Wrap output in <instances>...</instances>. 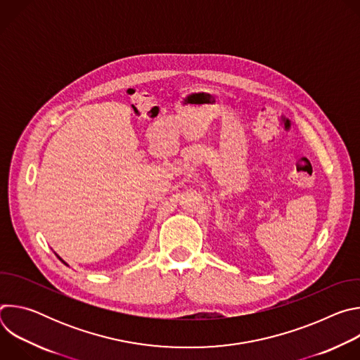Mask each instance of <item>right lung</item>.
Segmentation results:
<instances>
[{"mask_svg":"<svg viewBox=\"0 0 360 360\" xmlns=\"http://www.w3.org/2000/svg\"><path fill=\"white\" fill-rule=\"evenodd\" d=\"M58 258H60V256H58ZM60 259H61V258H60ZM61 261H63V259H61ZM63 262H64V261H63ZM64 264H65V262H64ZM65 265H67V264H65Z\"/></svg>","mask_w":360,"mask_h":360,"instance_id":"right-lung-1","label":"right lung"}]
</instances>
